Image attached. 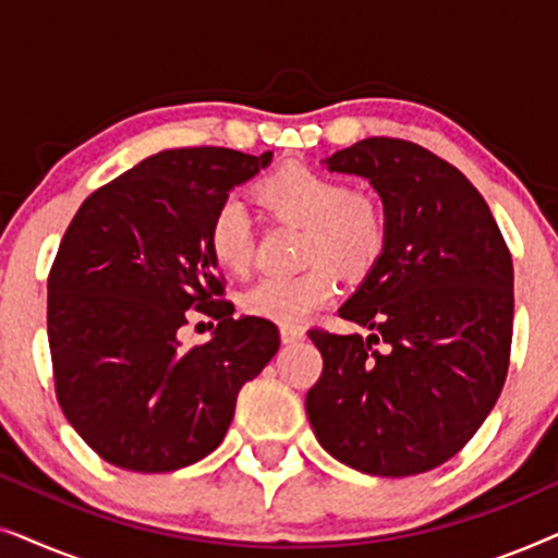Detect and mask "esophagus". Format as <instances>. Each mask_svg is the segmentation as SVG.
I'll use <instances>...</instances> for the list:
<instances>
[{
	"label": "esophagus",
	"mask_w": 558,
	"mask_h": 558,
	"mask_svg": "<svg viewBox=\"0 0 558 558\" xmlns=\"http://www.w3.org/2000/svg\"><path fill=\"white\" fill-rule=\"evenodd\" d=\"M279 335H281V342H284V345H292V342H300L304 338V330L294 325H281Z\"/></svg>",
	"instance_id": "esophagus-1"
}]
</instances>
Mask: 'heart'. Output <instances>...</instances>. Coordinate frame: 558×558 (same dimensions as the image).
Segmentation results:
<instances>
[{
  "label": "heart",
  "instance_id": "b5f03b06",
  "mask_svg": "<svg viewBox=\"0 0 558 558\" xmlns=\"http://www.w3.org/2000/svg\"><path fill=\"white\" fill-rule=\"evenodd\" d=\"M258 201L277 220L307 226L302 262L307 269L292 277H264L241 296L246 315L279 325H300L312 312L338 296V271L363 277L388 243V220L380 205L355 193L348 180L289 165L258 185ZM205 246L223 271L246 274L254 264V226L248 208L235 195L223 197L205 228Z\"/></svg>",
  "mask_w": 558,
  "mask_h": 558
}]
</instances>
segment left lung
Wrapping results in <instances>:
<instances>
[{"label":"left lung","mask_w":558,"mask_h":558,"mask_svg":"<svg viewBox=\"0 0 558 558\" xmlns=\"http://www.w3.org/2000/svg\"><path fill=\"white\" fill-rule=\"evenodd\" d=\"M327 167L371 180L388 243L340 307L376 335L307 332L323 355L304 401L310 424L365 475L429 472L468 445L506 384L513 258L475 185L414 142L371 136Z\"/></svg>","instance_id":"left-lung-1"}]
</instances>
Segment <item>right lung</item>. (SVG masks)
<instances>
[{"label":"right lung","instance_id":"obj_1","mask_svg":"<svg viewBox=\"0 0 558 558\" xmlns=\"http://www.w3.org/2000/svg\"><path fill=\"white\" fill-rule=\"evenodd\" d=\"M271 151L165 149L90 193L48 274V342L60 409L109 464L172 472L210 454L241 386L279 350L269 319H233L205 228ZM219 319L182 347L189 310Z\"/></svg>","mask_w":558,"mask_h":558}]
</instances>
